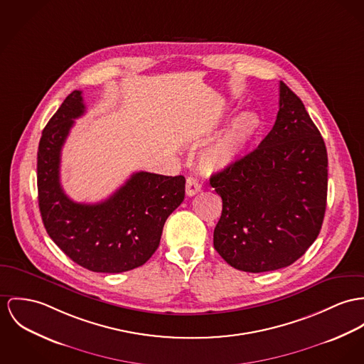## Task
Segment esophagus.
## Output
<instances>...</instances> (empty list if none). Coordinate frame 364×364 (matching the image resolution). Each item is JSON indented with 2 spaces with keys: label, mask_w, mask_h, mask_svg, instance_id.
<instances>
[{
  "label": "esophagus",
  "mask_w": 364,
  "mask_h": 364,
  "mask_svg": "<svg viewBox=\"0 0 364 364\" xmlns=\"http://www.w3.org/2000/svg\"><path fill=\"white\" fill-rule=\"evenodd\" d=\"M200 191V184L194 177H188L186 181V193L188 196H194Z\"/></svg>",
  "instance_id": "34e87169"
}]
</instances>
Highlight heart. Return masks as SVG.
<instances>
[{"label": "heart", "mask_w": 364, "mask_h": 364, "mask_svg": "<svg viewBox=\"0 0 364 364\" xmlns=\"http://www.w3.org/2000/svg\"><path fill=\"white\" fill-rule=\"evenodd\" d=\"M259 129L260 119L256 113L244 112L237 116L223 133L202 151V168L218 171L238 164L247 154Z\"/></svg>", "instance_id": "1"}]
</instances>
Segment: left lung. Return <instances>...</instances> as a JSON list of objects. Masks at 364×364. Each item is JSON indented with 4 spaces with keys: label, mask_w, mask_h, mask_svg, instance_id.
I'll return each instance as SVG.
<instances>
[{
    "label": "left lung",
    "mask_w": 364,
    "mask_h": 364,
    "mask_svg": "<svg viewBox=\"0 0 364 364\" xmlns=\"http://www.w3.org/2000/svg\"><path fill=\"white\" fill-rule=\"evenodd\" d=\"M324 140L301 98L280 82L270 133L210 177L223 210L213 245L234 269L262 273L296 262L317 238L327 206Z\"/></svg>",
    "instance_id": "left-lung-1"
}]
</instances>
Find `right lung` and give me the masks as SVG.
<instances>
[{"instance_id": "add662e5", "label": "right lung", "mask_w": 364, "mask_h": 364, "mask_svg": "<svg viewBox=\"0 0 364 364\" xmlns=\"http://www.w3.org/2000/svg\"><path fill=\"white\" fill-rule=\"evenodd\" d=\"M85 111L82 91L66 97L38 144L37 188L44 227L75 263L95 273L142 266L158 250L165 222L184 199L186 178L137 171L108 199L79 203L60 187V151Z\"/></svg>"}]
</instances>
